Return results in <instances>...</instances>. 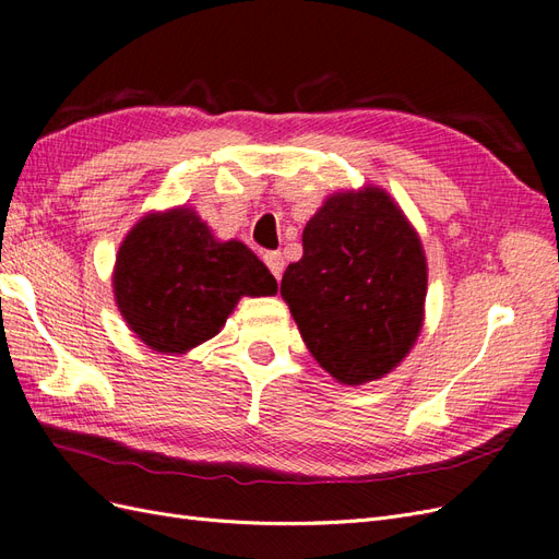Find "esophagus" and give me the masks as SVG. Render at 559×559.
<instances>
[{
    "mask_svg": "<svg viewBox=\"0 0 559 559\" xmlns=\"http://www.w3.org/2000/svg\"><path fill=\"white\" fill-rule=\"evenodd\" d=\"M264 262L269 266V272L276 276V281H281L283 269H285V260H283V255L278 253V250H272V253H264Z\"/></svg>",
    "mask_w": 559,
    "mask_h": 559,
    "instance_id": "obj_1",
    "label": "esophagus"
}]
</instances>
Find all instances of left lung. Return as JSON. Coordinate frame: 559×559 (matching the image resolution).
<instances>
[{
    "mask_svg": "<svg viewBox=\"0 0 559 559\" xmlns=\"http://www.w3.org/2000/svg\"><path fill=\"white\" fill-rule=\"evenodd\" d=\"M281 297L306 348L344 385L378 381L416 346L427 258L416 227L378 186L332 192L306 223Z\"/></svg>",
    "mask_w": 559,
    "mask_h": 559,
    "instance_id": "1",
    "label": "left lung"
}]
</instances>
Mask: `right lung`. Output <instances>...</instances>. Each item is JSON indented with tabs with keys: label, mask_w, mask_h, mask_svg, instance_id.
Returning a JSON list of instances; mask_svg holds the SVG:
<instances>
[{
	"label": "right lung",
	"mask_w": 559,
	"mask_h": 559,
	"mask_svg": "<svg viewBox=\"0 0 559 559\" xmlns=\"http://www.w3.org/2000/svg\"><path fill=\"white\" fill-rule=\"evenodd\" d=\"M111 281L122 320L162 355H183L213 338L241 297L278 290L253 250L215 239L186 204L139 218L118 248Z\"/></svg>",
	"instance_id": "obj_1"
}]
</instances>
